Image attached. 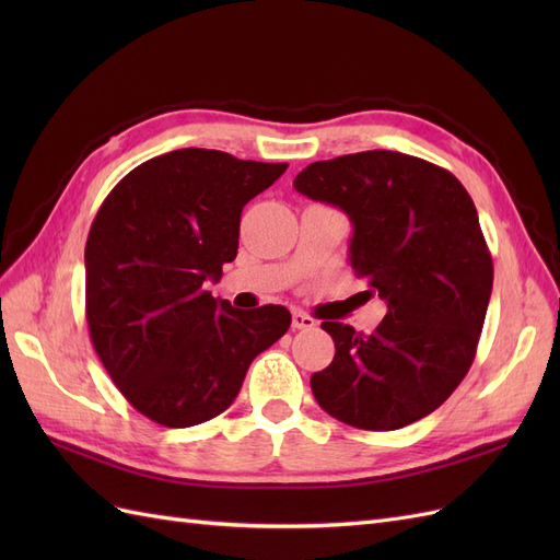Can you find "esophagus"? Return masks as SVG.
Instances as JSON below:
<instances>
[{"label":"esophagus","mask_w":560,"mask_h":560,"mask_svg":"<svg viewBox=\"0 0 560 560\" xmlns=\"http://www.w3.org/2000/svg\"><path fill=\"white\" fill-rule=\"evenodd\" d=\"M292 327L294 329H315L317 327V319L315 317H311L308 313H303V311H294L292 313Z\"/></svg>","instance_id":"1"}]
</instances>
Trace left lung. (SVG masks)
<instances>
[{
	"instance_id": "1",
	"label": "left lung",
	"mask_w": 560,
	"mask_h": 560,
	"mask_svg": "<svg viewBox=\"0 0 560 560\" xmlns=\"http://www.w3.org/2000/svg\"><path fill=\"white\" fill-rule=\"evenodd\" d=\"M294 189L350 217V266L387 303L371 334L322 322L336 354L311 378L317 404L371 432L430 416L467 376L493 292L474 200L444 167L383 149L311 163Z\"/></svg>"
}]
</instances>
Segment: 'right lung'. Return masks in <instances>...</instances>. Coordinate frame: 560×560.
Segmentation results:
<instances>
[{"mask_svg":"<svg viewBox=\"0 0 560 560\" xmlns=\"http://www.w3.org/2000/svg\"><path fill=\"white\" fill-rule=\"evenodd\" d=\"M284 171L287 163L177 149L130 171L93 219V348L121 395L163 428L226 411L252 360L292 325L284 306L238 311L206 290L238 254L243 208Z\"/></svg>","mask_w":560,"mask_h":560,"instance_id":"1","label":"right lung"}]
</instances>
